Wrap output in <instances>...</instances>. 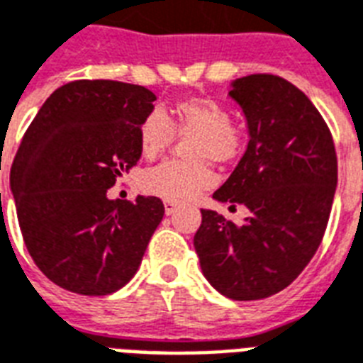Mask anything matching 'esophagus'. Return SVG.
Wrapping results in <instances>:
<instances>
[{"mask_svg": "<svg viewBox=\"0 0 363 363\" xmlns=\"http://www.w3.org/2000/svg\"><path fill=\"white\" fill-rule=\"evenodd\" d=\"M176 210H178V204H176V202H172V200H164V213H167V216H172Z\"/></svg>", "mask_w": 363, "mask_h": 363, "instance_id": "1", "label": "esophagus"}]
</instances>
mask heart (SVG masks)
I'll list each match as a JSON object with an SVG mask.
<instances>
[{"label": "heart", "mask_w": 363, "mask_h": 363, "mask_svg": "<svg viewBox=\"0 0 363 363\" xmlns=\"http://www.w3.org/2000/svg\"><path fill=\"white\" fill-rule=\"evenodd\" d=\"M172 121L163 112H152L140 125V150L144 157L152 159L163 153L176 138L182 136L196 138L191 144V159L199 163H176L167 161L142 174V189L147 195L164 200L185 202L202 195L213 185V174L200 159H211L227 164L236 161L243 152V136L232 127L227 108L213 99L189 97L176 103Z\"/></svg>", "instance_id": "obj_1"}]
</instances>
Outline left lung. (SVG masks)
<instances>
[{
  "mask_svg": "<svg viewBox=\"0 0 363 363\" xmlns=\"http://www.w3.org/2000/svg\"><path fill=\"white\" fill-rule=\"evenodd\" d=\"M245 116L249 144L217 202L245 206L234 223L200 210L195 251L202 274L223 296L262 300L286 289L323 242L337 187L332 133L315 104L289 80L249 74L230 84Z\"/></svg>",
  "mask_w": 363,
  "mask_h": 363,
  "instance_id": "obj_1",
  "label": "left lung"
}]
</instances>
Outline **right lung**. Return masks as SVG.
I'll list each match as a JSON object with an SVG mask.
<instances>
[{"instance_id":"1","label":"right lung","mask_w":363,"mask_h":363,"mask_svg":"<svg viewBox=\"0 0 363 363\" xmlns=\"http://www.w3.org/2000/svg\"><path fill=\"white\" fill-rule=\"evenodd\" d=\"M155 95L114 80H74L45 101L11 167L26 247L65 291L104 296L127 285L164 216L157 196L110 200L138 163Z\"/></svg>"}]
</instances>
